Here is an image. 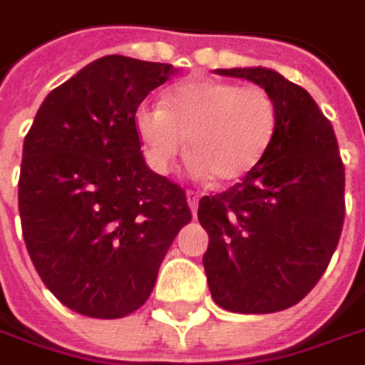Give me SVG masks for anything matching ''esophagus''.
I'll use <instances>...</instances> for the list:
<instances>
[{"label":"esophagus","instance_id":"esophagus-1","mask_svg":"<svg viewBox=\"0 0 365 365\" xmlns=\"http://www.w3.org/2000/svg\"><path fill=\"white\" fill-rule=\"evenodd\" d=\"M198 200H200V196H198L196 192H187V206H190L192 212L198 210Z\"/></svg>","mask_w":365,"mask_h":365}]
</instances>
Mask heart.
Wrapping results in <instances>:
<instances>
[{"label": "heart", "instance_id": "obj_1", "mask_svg": "<svg viewBox=\"0 0 365 365\" xmlns=\"http://www.w3.org/2000/svg\"><path fill=\"white\" fill-rule=\"evenodd\" d=\"M134 130L157 173L173 167L190 138L194 171L231 183L264 159L277 130V105L258 84L198 78L171 88L163 107H138Z\"/></svg>", "mask_w": 365, "mask_h": 365}]
</instances>
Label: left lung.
I'll return each instance as SVG.
<instances>
[{
	"label": "left lung",
	"mask_w": 365,
	"mask_h": 365,
	"mask_svg": "<svg viewBox=\"0 0 365 365\" xmlns=\"http://www.w3.org/2000/svg\"><path fill=\"white\" fill-rule=\"evenodd\" d=\"M217 74L270 93L277 130L264 159L240 183L202 196V264L212 299L237 314H270L302 302L320 281L345 219V165L331 121L310 93L268 68Z\"/></svg>",
	"instance_id": "8db88e82"
}]
</instances>
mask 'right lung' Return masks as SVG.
<instances>
[{
    "mask_svg": "<svg viewBox=\"0 0 365 365\" xmlns=\"http://www.w3.org/2000/svg\"><path fill=\"white\" fill-rule=\"evenodd\" d=\"M171 63L105 55L53 88L24 138L22 235L47 289L91 318H123L153 293L192 221L185 192L144 163L134 115Z\"/></svg>",
    "mask_w": 365,
    "mask_h": 365,
    "instance_id": "add662e5",
    "label": "right lung"
}]
</instances>
